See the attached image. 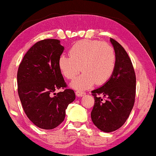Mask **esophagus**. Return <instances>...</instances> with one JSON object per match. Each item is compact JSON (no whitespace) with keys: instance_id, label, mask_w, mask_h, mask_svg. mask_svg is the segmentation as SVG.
Returning <instances> with one entry per match:
<instances>
[{"instance_id":"34e87169","label":"esophagus","mask_w":156,"mask_h":156,"mask_svg":"<svg viewBox=\"0 0 156 156\" xmlns=\"http://www.w3.org/2000/svg\"><path fill=\"white\" fill-rule=\"evenodd\" d=\"M75 94H76L78 97H82V96L85 95V92L81 91H75Z\"/></svg>"}]
</instances>
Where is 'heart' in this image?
Returning a JSON list of instances; mask_svg holds the SVG:
<instances>
[{"label": "heart", "mask_w": 156, "mask_h": 156, "mask_svg": "<svg viewBox=\"0 0 156 156\" xmlns=\"http://www.w3.org/2000/svg\"><path fill=\"white\" fill-rule=\"evenodd\" d=\"M115 53L111 45L95 40H82L71 48L69 56L62 55L58 68L67 79H73L81 70V75L71 83L75 89L89 88L97 83L109 80L115 68Z\"/></svg>", "instance_id": "heart-1"}]
</instances>
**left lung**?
Masks as SVG:
<instances>
[{"instance_id":"8db88e82","label":"left lung","mask_w":156,"mask_h":156,"mask_svg":"<svg viewBox=\"0 0 156 156\" xmlns=\"http://www.w3.org/2000/svg\"><path fill=\"white\" fill-rule=\"evenodd\" d=\"M110 41L116 58L114 72L102 86L91 91L94 98L91 120L105 132H114L125 124L135 103L136 87L135 71L127 52L115 40L110 38Z\"/></svg>"}]
</instances>
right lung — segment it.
Masks as SVG:
<instances>
[{
  "label": "right lung",
  "instance_id": "obj_1",
  "mask_svg": "<svg viewBox=\"0 0 156 156\" xmlns=\"http://www.w3.org/2000/svg\"><path fill=\"white\" fill-rule=\"evenodd\" d=\"M64 49L58 39L40 41L27 51L19 65V98L26 115L40 129H53L59 126L68 105L75 99V92L67 88L58 68V58ZM60 88L65 90L54 93Z\"/></svg>",
  "mask_w": 156,
  "mask_h": 156
}]
</instances>
